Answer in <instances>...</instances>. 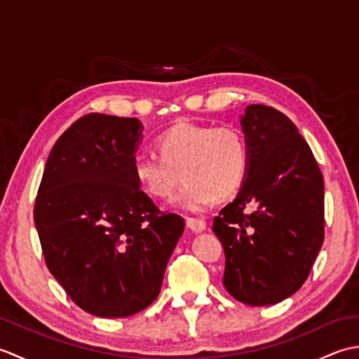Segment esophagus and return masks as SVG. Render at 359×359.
<instances>
[{
    "instance_id": "obj_1",
    "label": "esophagus",
    "mask_w": 359,
    "mask_h": 359,
    "mask_svg": "<svg viewBox=\"0 0 359 359\" xmlns=\"http://www.w3.org/2000/svg\"><path fill=\"white\" fill-rule=\"evenodd\" d=\"M187 226L191 230L193 233H202L205 228H207V224L202 219H194V217H187Z\"/></svg>"
}]
</instances>
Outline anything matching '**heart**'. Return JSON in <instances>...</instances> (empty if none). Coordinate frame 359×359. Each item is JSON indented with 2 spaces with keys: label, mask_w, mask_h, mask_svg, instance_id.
Masks as SVG:
<instances>
[{
  "label": "heart",
  "mask_w": 359,
  "mask_h": 359,
  "mask_svg": "<svg viewBox=\"0 0 359 359\" xmlns=\"http://www.w3.org/2000/svg\"><path fill=\"white\" fill-rule=\"evenodd\" d=\"M157 156L135 158L137 184L154 199H170L185 180L175 203L191 212L203 211L212 199H228L245 180L248 148L233 126L179 121L158 135Z\"/></svg>",
  "instance_id": "b5f03b06"
}]
</instances>
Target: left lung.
I'll list each match as a JSON object with an SVG mask.
<instances>
[{"mask_svg": "<svg viewBox=\"0 0 359 359\" xmlns=\"http://www.w3.org/2000/svg\"><path fill=\"white\" fill-rule=\"evenodd\" d=\"M241 125L248 171L212 231L225 251L226 292L247 306H273L302 287L323 247L324 179L285 114L250 104Z\"/></svg>", "mask_w": 359, "mask_h": 359, "instance_id": "obj_1", "label": "left lung"}]
</instances>
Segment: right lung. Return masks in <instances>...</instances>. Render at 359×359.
Segmentation results:
<instances>
[{
    "instance_id": "add662e5",
    "label": "right lung",
    "mask_w": 359,
    "mask_h": 359,
    "mask_svg": "<svg viewBox=\"0 0 359 359\" xmlns=\"http://www.w3.org/2000/svg\"><path fill=\"white\" fill-rule=\"evenodd\" d=\"M137 118L88 114L60 135L34 220L46 265L71 299L100 318L156 301L185 222L160 211L134 179Z\"/></svg>"
}]
</instances>
